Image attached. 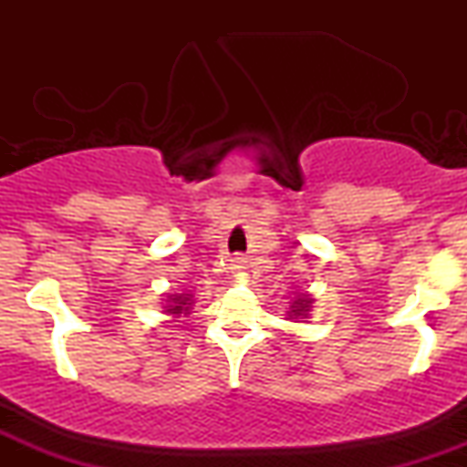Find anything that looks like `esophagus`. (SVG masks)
<instances>
[{"label":"esophagus","instance_id":"obj_1","mask_svg":"<svg viewBox=\"0 0 467 467\" xmlns=\"http://www.w3.org/2000/svg\"><path fill=\"white\" fill-rule=\"evenodd\" d=\"M234 270H237L239 275L250 276V265H248V261H245V259H237V261H234Z\"/></svg>","mask_w":467,"mask_h":467}]
</instances>
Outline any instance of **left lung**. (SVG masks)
<instances>
[{
  "label": "left lung",
  "instance_id": "left-lung-1",
  "mask_svg": "<svg viewBox=\"0 0 467 467\" xmlns=\"http://www.w3.org/2000/svg\"><path fill=\"white\" fill-rule=\"evenodd\" d=\"M312 303L314 298L309 296V294H298V296L292 301V305H289V312H287L289 320L296 318L305 323V318H309V312H312Z\"/></svg>",
  "mask_w": 467,
  "mask_h": 467
}]
</instances>
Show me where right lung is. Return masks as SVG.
Here are the masks:
<instances>
[{
	"mask_svg": "<svg viewBox=\"0 0 467 467\" xmlns=\"http://www.w3.org/2000/svg\"><path fill=\"white\" fill-rule=\"evenodd\" d=\"M192 294H166V301H164V314L173 316V318H178V316H189L191 309H192Z\"/></svg>",
	"mask_w": 467,
	"mask_h": 467,
	"instance_id": "right-lung-1",
	"label": "right lung"
}]
</instances>
